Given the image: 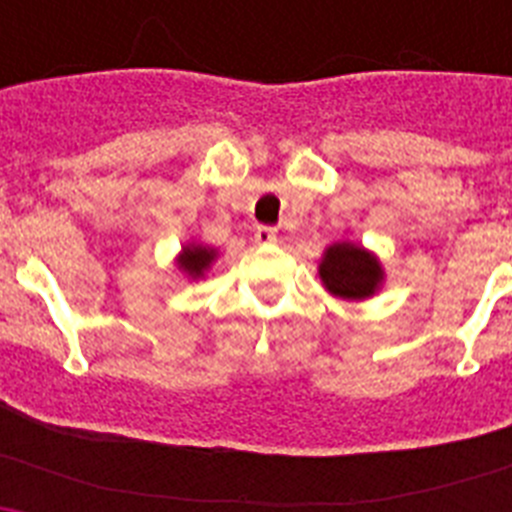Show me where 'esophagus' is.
<instances>
[{
	"mask_svg": "<svg viewBox=\"0 0 512 512\" xmlns=\"http://www.w3.org/2000/svg\"><path fill=\"white\" fill-rule=\"evenodd\" d=\"M256 243H261V246L277 243V230L266 228V225H259V228H256Z\"/></svg>",
	"mask_w": 512,
	"mask_h": 512,
	"instance_id": "obj_1",
	"label": "esophagus"
}]
</instances>
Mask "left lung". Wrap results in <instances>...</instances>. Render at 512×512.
I'll use <instances>...</instances> for the list:
<instances>
[{"instance_id": "left-lung-1", "label": "left lung", "mask_w": 512, "mask_h": 512, "mask_svg": "<svg viewBox=\"0 0 512 512\" xmlns=\"http://www.w3.org/2000/svg\"><path fill=\"white\" fill-rule=\"evenodd\" d=\"M318 271L325 289L341 300H366L377 292L384 279L377 256L348 241L325 248Z\"/></svg>"}]
</instances>
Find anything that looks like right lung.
<instances>
[{"mask_svg": "<svg viewBox=\"0 0 512 512\" xmlns=\"http://www.w3.org/2000/svg\"><path fill=\"white\" fill-rule=\"evenodd\" d=\"M215 259H217L215 248L202 246V243H187V246L182 248V253H179L176 264H179V269H182L189 279H202Z\"/></svg>", "mask_w": 512, "mask_h": 512, "instance_id": "obj_1", "label": "right lung"}]
</instances>
